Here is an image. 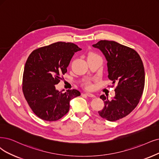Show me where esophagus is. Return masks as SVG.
<instances>
[{
	"mask_svg": "<svg viewBox=\"0 0 159 159\" xmlns=\"http://www.w3.org/2000/svg\"><path fill=\"white\" fill-rule=\"evenodd\" d=\"M85 94H86L87 96L90 97V98H95V96L93 95V94H92V93H91L86 92V93H85Z\"/></svg>",
	"mask_w": 159,
	"mask_h": 159,
	"instance_id": "esophagus-1",
	"label": "esophagus"
}]
</instances>
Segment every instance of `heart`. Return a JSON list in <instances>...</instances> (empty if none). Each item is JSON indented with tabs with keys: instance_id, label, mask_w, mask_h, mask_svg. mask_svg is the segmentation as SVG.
Listing matches in <instances>:
<instances>
[{
	"instance_id": "b5f03b06",
	"label": "heart",
	"mask_w": 159,
	"mask_h": 159,
	"mask_svg": "<svg viewBox=\"0 0 159 159\" xmlns=\"http://www.w3.org/2000/svg\"><path fill=\"white\" fill-rule=\"evenodd\" d=\"M98 55L96 54L95 52H90L88 53L87 54V59L88 58H90V57H95L97 56ZM86 88L87 89H91V85L89 84V83H86Z\"/></svg>"
}]
</instances>
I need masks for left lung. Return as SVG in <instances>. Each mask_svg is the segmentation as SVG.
Segmentation results:
<instances>
[{"instance_id": "8db88e82", "label": "left lung", "mask_w": 159, "mask_h": 159, "mask_svg": "<svg viewBox=\"0 0 159 159\" xmlns=\"http://www.w3.org/2000/svg\"><path fill=\"white\" fill-rule=\"evenodd\" d=\"M92 46L103 52L107 61L108 78L117 84L113 99L100 96L105 105L98 113L107 120H118L136 108L142 96L145 85L142 60L136 50L115 41L102 40Z\"/></svg>"}]
</instances>
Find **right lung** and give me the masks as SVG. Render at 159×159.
Returning <instances> with one entry per match:
<instances>
[{
  "label": "right lung",
  "mask_w": 159,
  "mask_h": 159,
  "mask_svg": "<svg viewBox=\"0 0 159 159\" xmlns=\"http://www.w3.org/2000/svg\"><path fill=\"white\" fill-rule=\"evenodd\" d=\"M80 50L72 43L57 42L34 50L29 56L22 90L29 106L40 119L50 122L60 119L68 113L70 99L80 95L75 89L66 92L56 90L75 52Z\"/></svg>",
  "instance_id": "right-lung-1"
}]
</instances>
